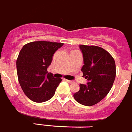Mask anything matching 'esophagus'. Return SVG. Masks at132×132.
<instances>
[{"label":"esophagus","mask_w":132,"mask_h":132,"mask_svg":"<svg viewBox=\"0 0 132 132\" xmlns=\"http://www.w3.org/2000/svg\"><path fill=\"white\" fill-rule=\"evenodd\" d=\"M65 81H66L67 82H68L69 83H73V81H71V80H68V79H65Z\"/></svg>","instance_id":"34e87169"}]
</instances>
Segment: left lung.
Returning <instances> with one entry per match:
<instances>
[{"label": "left lung", "instance_id": "1", "mask_svg": "<svg viewBox=\"0 0 132 132\" xmlns=\"http://www.w3.org/2000/svg\"><path fill=\"white\" fill-rule=\"evenodd\" d=\"M83 54L81 68L87 84H80L79 91L73 94L81 104L92 106L108 95L116 78V63L111 55L97 46L79 45Z\"/></svg>", "mask_w": 132, "mask_h": 132}]
</instances>
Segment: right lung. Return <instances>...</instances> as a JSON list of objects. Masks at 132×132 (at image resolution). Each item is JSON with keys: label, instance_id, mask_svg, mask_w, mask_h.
Here are the masks:
<instances>
[{"label": "right lung", "instance_id": "obj_1", "mask_svg": "<svg viewBox=\"0 0 132 132\" xmlns=\"http://www.w3.org/2000/svg\"><path fill=\"white\" fill-rule=\"evenodd\" d=\"M63 45L61 43L34 41L26 44L16 60L18 79L22 91L34 102L42 103L53 97L61 82L47 68L55 51Z\"/></svg>", "mask_w": 132, "mask_h": 132}]
</instances>
